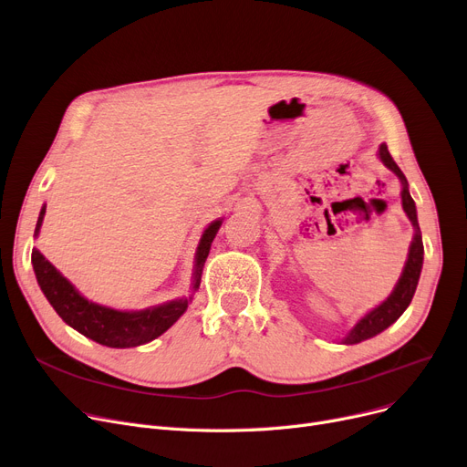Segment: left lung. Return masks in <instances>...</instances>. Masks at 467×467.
<instances>
[{"label": "left lung", "mask_w": 467, "mask_h": 467, "mask_svg": "<svg viewBox=\"0 0 467 467\" xmlns=\"http://www.w3.org/2000/svg\"><path fill=\"white\" fill-rule=\"evenodd\" d=\"M379 158L382 160V163L389 171H393L397 174V179L401 181V186H403V190H401L403 211L407 213L409 220L412 222L414 237H412V243H410L409 258L405 262L403 274H401V277H399L391 295L380 306H376L374 309H370V312L365 317H361L358 323H355V327L342 338V344H359L363 340H368L376 335H380L382 330H386L389 325H393L399 317H401L405 309L409 307L412 296H414L416 285H418V279H420V272H421V264H424V243H421V232H420V226H418L416 205H414V199L410 197V192H409V182L405 179L403 171L399 169L397 163L393 161L386 144H380Z\"/></svg>", "instance_id": "1"}]
</instances>
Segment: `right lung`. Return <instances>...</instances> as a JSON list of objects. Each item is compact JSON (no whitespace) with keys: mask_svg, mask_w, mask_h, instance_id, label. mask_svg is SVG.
Wrapping results in <instances>:
<instances>
[{"mask_svg":"<svg viewBox=\"0 0 467 467\" xmlns=\"http://www.w3.org/2000/svg\"><path fill=\"white\" fill-rule=\"evenodd\" d=\"M43 216H46V205L39 211L34 237L39 235ZM220 226L222 218L211 222L202 239H199L195 251L192 293H195L199 283H202L203 265L211 251V243L216 237ZM32 265L37 285L41 286V291L49 300V304L55 307V312L62 317V321L81 332L83 337L108 348H137L155 340L181 319V316L188 309V304L192 302V296H182L146 309L123 312V309L106 307L87 300L36 247L32 249Z\"/></svg>","mask_w":467,"mask_h":467,"instance_id":"right-lung-1","label":"right lung"}]
</instances>
